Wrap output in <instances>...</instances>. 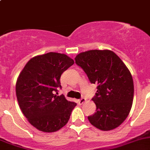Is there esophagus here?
Here are the masks:
<instances>
[{"label":"esophagus","mask_w":150,"mask_h":150,"mask_svg":"<svg viewBox=\"0 0 150 150\" xmlns=\"http://www.w3.org/2000/svg\"><path fill=\"white\" fill-rule=\"evenodd\" d=\"M86 99H85V98H81V99H79L78 102L80 104H83L84 103V102H86Z\"/></svg>","instance_id":"34e87169"}]
</instances>
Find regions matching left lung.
<instances>
[{"label":"left lung","instance_id":"left-lung-1","mask_svg":"<svg viewBox=\"0 0 150 150\" xmlns=\"http://www.w3.org/2000/svg\"><path fill=\"white\" fill-rule=\"evenodd\" d=\"M75 60L90 82L98 85L97 93L92 99L96 112L88 117L89 122L104 131L117 128L132 107L134 88L129 69L110 50L85 51L78 54Z\"/></svg>","mask_w":150,"mask_h":150}]
</instances>
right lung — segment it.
Returning a JSON list of instances; mask_svg holds the SVG:
<instances>
[{"mask_svg":"<svg viewBox=\"0 0 150 150\" xmlns=\"http://www.w3.org/2000/svg\"><path fill=\"white\" fill-rule=\"evenodd\" d=\"M73 64L66 54L49 52L30 59L19 74L16 83L18 103L29 122L39 131L61 129L77 105L63 94H55L62 87V74Z\"/></svg>","mask_w":150,"mask_h":150,"instance_id":"obj_1","label":"right lung"}]
</instances>
